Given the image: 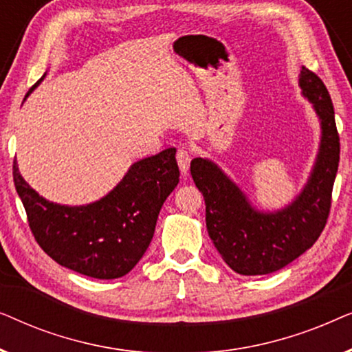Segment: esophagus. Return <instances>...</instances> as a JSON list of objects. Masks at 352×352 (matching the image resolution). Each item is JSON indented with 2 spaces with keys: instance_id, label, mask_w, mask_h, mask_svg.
I'll list each match as a JSON object with an SVG mask.
<instances>
[{
  "instance_id": "obj_1",
  "label": "esophagus",
  "mask_w": 352,
  "mask_h": 352,
  "mask_svg": "<svg viewBox=\"0 0 352 352\" xmlns=\"http://www.w3.org/2000/svg\"><path fill=\"white\" fill-rule=\"evenodd\" d=\"M176 160H177V165H179V170L182 175H187V171H189V163H190V153L186 151V148H179L176 153Z\"/></svg>"
}]
</instances>
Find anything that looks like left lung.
Returning a JSON list of instances; mask_svg holds the SVG:
<instances>
[{
	"instance_id": "left-lung-1",
	"label": "left lung",
	"mask_w": 352,
	"mask_h": 352,
	"mask_svg": "<svg viewBox=\"0 0 352 352\" xmlns=\"http://www.w3.org/2000/svg\"><path fill=\"white\" fill-rule=\"evenodd\" d=\"M300 86L319 115L322 138L307 184L285 208L258 211L218 165L206 158L190 162L192 179L205 199L210 239L226 264L242 276H264L285 267L316 243L329 219L340 163L335 110L324 81L306 67Z\"/></svg>"
}]
</instances>
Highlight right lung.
<instances>
[{
  "label": "right lung",
  "instance_id": "obj_1",
  "mask_svg": "<svg viewBox=\"0 0 352 352\" xmlns=\"http://www.w3.org/2000/svg\"><path fill=\"white\" fill-rule=\"evenodd\" d=\"M175 155L170 147L136 162L112 192L83 206L43 199L14 162V184L33 237L60 266L94 278L123 277L146 253L163 201L179 182Z\"/></svg>",
  "mask_w": 352,
  "mask_h": 352
}]
</instances>
